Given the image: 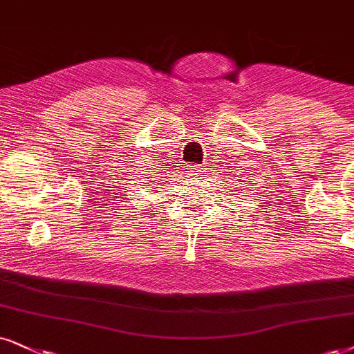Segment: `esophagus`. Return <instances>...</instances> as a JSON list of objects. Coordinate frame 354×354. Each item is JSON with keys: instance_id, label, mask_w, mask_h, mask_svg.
<instances>
[{"instance_id": "1", "label": "esophagus", "mask_w": 354, "mask_h": 354, "mask_svg": "<svg viewBox=\"0 0 354 354\" xmlns=\"http://www.w3.org/2000/svg\"><path fill=\"white\" fill-rule=\"evenodd\" d=\"M191 169V174H194V176H201V174H203L204 171H203V169L204 168H201V167H192V168H189Z\"/></svg>"}]
</instances>
